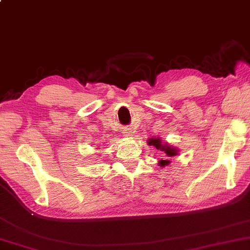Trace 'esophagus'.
<instances>
[{
  "instance_id": "esophagus-1",
  "label": "esophagus",
  "mask_w": 250,
  "mask_h": 250,
  "mask_svg": "<svg viewBox=\"0 0 250 250\" xmlns=\"http://www.w3.org/2000/svg\"><path fill=\"white\" fill-rule=\"evenodd\" d=\"M123 135H125V137H131V136L134 134H132L131 129H125V132H123Z\"/></svg>"
}]
</instances>
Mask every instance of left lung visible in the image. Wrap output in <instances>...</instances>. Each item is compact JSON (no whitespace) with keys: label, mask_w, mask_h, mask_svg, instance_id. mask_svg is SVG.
Listing matches in <instances>:
<instances>
[{"label":"left lung","mask_w":250,"mask_h":250,"mask_svg":"<svg viewBox=\"0 0 250 250\" xmlns=\"http://www.w3.org/2000/svg\"><path fill=\"white\" fill-rule=\"evenodd\" d=\"M147 144L149 146H153V147H155L156 149H159V151L164 152L165 154V159L164 160H159L158 165L160 167H165V166H168L170 164V159L172 156H176L178 154V148L175 147V146H172L171 144H168V143H165L162 142V139L160 137H152L149 138L147 141Z\"/></svg>","instance_id":"obj_1"}]
</instances>
